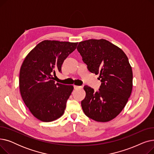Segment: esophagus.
I'll return each instance as SVG.
<instances>
[{"label":"esophagus","mask_w":154,"mask_h":154,"mask_svg":"<svg viewBox=\"0 0 154 154\" xmlns=\"http://www.w3.org/2000/svg\"><path fill=\"white\" fill-rule=\"evenodd\" d=\"M74 89H77V88H82V86H79V85H74Z\"/></svg>","instance_id":"obj_1"}]
</instances>
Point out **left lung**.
I'll return each instance as SVG.
<instances>
[{"label":"left lung","mask_w":154,"mask_h":154,"mask_svg":"<svg viewBox=\"0 0 154 154\" xmlns=\"http://www.w3.org/2000/svg\"><path fill=\"white\" fill-rule=\"evenodd\" d=\"M77 49L87 69L99 74V91L84 86L81 102L84 114L97 122H108L123 110L132 90L133 74L128 59L122 49L105 39L79 42Z\"/></svg>","instance_id":"8db88e82"}]
</instances>
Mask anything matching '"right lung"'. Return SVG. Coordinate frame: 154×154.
Segmentation results:
<instances>
[{
  "mask_svg": "<svg viewBox=\"0 0 154 154\" xmlns=\"http://www.w3.org/2000/svg\"><path fill=\"white\" fill-rule=\"evenodd\" d=\"M77 44L44 40L24 59L19 74L20 92L26 106L38 120L51 122L64 113L74 87L55 84L52 75L61 72L64 60Z\"/></svg>",
  "mask_w": 154,
  "mask_h": 154,
  "instance_id": "right-lung-1",
  "label": "right lung"
}]
</instances>
